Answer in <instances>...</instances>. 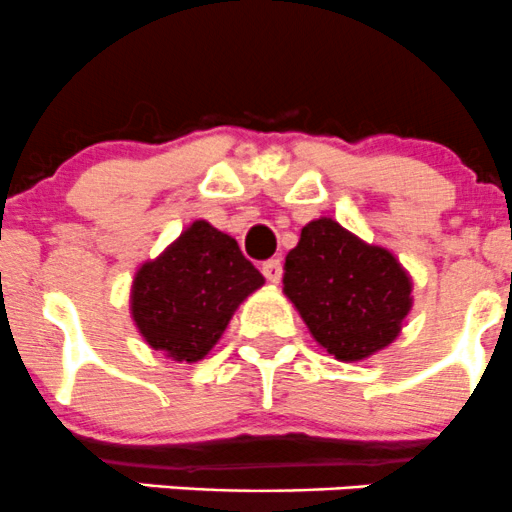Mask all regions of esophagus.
Here are the masks:
<instances>
[{"label":"esophagus","instance_id":"34e87169","mask_svg":"<svg viewBox=\"0 0 512 512\" xmlns=\"http://www.w3.org/2000/svg\"><path fill=\"white\" fill-rule=\"evenodd\" d=\"M262 275L267 277V282L277 285L282 280V262L280 260H267L262 262Z\"/></svg>","mask_w":512,"mask_h":512}]
</instances>
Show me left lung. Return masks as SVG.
<instances>
[{"label":"left lung","instance_id":"8db88e82","mask_svg":"<svg viewBox=\"0 0 512 512\" xmlns=\"http://www.w3.org/2000/svg\"><path fill=\"white\" fill-rule=\"evenodd\" d=\"M282 285L314 342L339 361L369 359L389 347L414 304V282L394 252L332 218L302 227Z\"/></svg>","mask_w":512,"mask_h":512}]
</instances>
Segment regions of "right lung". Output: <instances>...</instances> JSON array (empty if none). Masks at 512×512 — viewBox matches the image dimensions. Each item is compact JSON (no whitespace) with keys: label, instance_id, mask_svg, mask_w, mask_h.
I'll list each match as a JSON object with an SVG mask.
<instances>
[{"label":"right lung","instance_id":"right-lung-1","mask_svg":"<svg viewBox=\"0 0 512 512\" xmlns=\"http://www.w3.org/2000/svg\"><path fill=\"white\" fill-rule=\"evenodd\" d=\"M265 277L235 237L195 220L156 260L138 267L131 285V317L146 344L173 361L205 359L220 342L235 309Z\"/></svg>","mask_w":512,"mask_h":512}]
</instances>
